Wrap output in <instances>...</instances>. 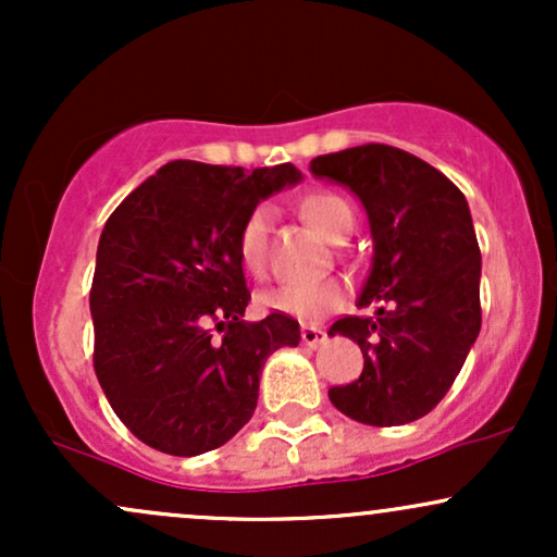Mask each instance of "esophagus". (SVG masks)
<instances>
[{
    "mask_svg": "<svg viewBox=\"0 0 557 557\" xmlns=\"http://www.w3.org/2000/svg\"><path fill=\"white\" fill-rule=\"evenodd\" d=\"M300 341L309 345V348H319V345L327 341V332L322 327H300Z\"/></svg>",
    "mask_w": 557,
    "mask_h": 557,
    "instance_id": "esophagus-1",
    "label": "esophagus"
}]
</instances>
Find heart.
I'll use <instances>...</instances> for the list:
<instances>
[{"mask_svg": "<svg viewBox=\"0 0 557 557\" xmlns=\"http://www.w3.org/2000/svg\"><path fill=\"white\" fill-rule=\"evenodd\" d=\"M300 214L314 225L324 238H332L343 227L354 225L348 201L335 194H309L300 198ZM270 207H257L243 220L238 233V259L243 270L251 274L264 272L267 235H270ZM343 300V285L335 277H317L306 283H285L259 293V306L274 314L296 319H319Z\"/></svg>", "mask_w": 557, "mask_h": 557, "instance_id": "obj_1", "label": "heart"}]
</instances>
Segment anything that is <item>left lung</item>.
I'll use <instances>...</instances> for the list:
<instances>
[{
	"label": "left lung",
	"instance_id": "obj_1",
	"mask_svg": "<svg viewBox=\"0 0 557 557\" xmlns=\"http://www.w3.org/2000/svg\"><path fill=\"white\" fill-rule=\"evenodd\" d=\"M311 175L348 188L372 235L359 309L327 335L359 343L363 372L330 387L345 417L398 426L432 411L461 372L482 327V253L466 196L424 159L385 144L311 159Z\"/></svg>",
	"mask_w": 557,
	"mask_h": 557
}]
</instances>
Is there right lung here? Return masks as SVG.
Segmentation results:
<instances>
[{
    "instance_id": "1",
    "label": "right lung",
    "mask_w": 557,
    "mask_h": 557,
    "mask_svg": "<svg viewBox=\"0 0 557 557\" xmlns=\"http://www.w3.org/2000/svg\"><path fill=\"white\" fill-rule=\"evenodd\" d=\"M293 164L168 162L114 209L96 248L94 369L120 421L170 456L225 445L253 417L264 361L293 317L246 322L243 220L300 183Z\"/></svg>"
}]
</instances>
